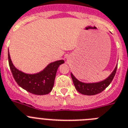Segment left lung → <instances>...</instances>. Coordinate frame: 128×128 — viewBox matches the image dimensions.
Wrapping results in <instances>:
<instances>
[{
  "mask_svg": "<svg viewBox=\"0 0 128 128\" xmlns=\"http://www.w3.org/2000/svg\"><path fill=\"white\" fill-rule=\"evenodd\" d=\"M116 69L117 66H116L113 72L107 79L98 82L84 83V82H80L78 79H76L72 73H71V77H72L76 89L79 93L88 96L96 95V94H99L104 91L110 84V82H112L114 77L115 76Z\"/></svg>",
  "mask_w": 128,
  "mask_h": 128,
  "instance_id": "8db88e82",
  "label": "left lung"
}]
</instances>
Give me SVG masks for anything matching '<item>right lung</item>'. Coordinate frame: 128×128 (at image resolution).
Segmentation results:
<instances>
[{"mask_svg": "<svg viewBox=\"0 0 128 128\" xmlns=\"http://www.w3.org/2000/svg\"><path fill=\"white\" fill-rule=\"evenodd\" d=\"M9 66L13 77L18 85L27 92L36 95H46L52 90L58 68L64 64L63 60L51 62L42 72L34 74L22 72L14 66L8 52Z\"/></svg>", "mask_w": 128, "mask_h": 128, "instance_id": "1", "label": "right lung"}]
</instances>
